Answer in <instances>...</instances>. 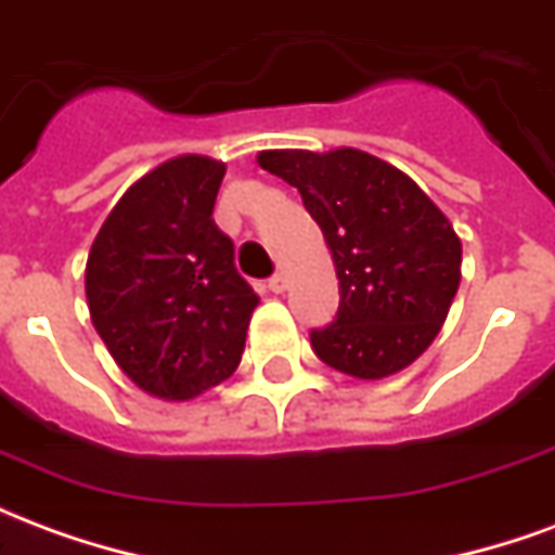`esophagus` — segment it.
<instances>
[{
  "instance_id": "esophagus-1",
  "label": "esophagus",
  "mask_w": 555,
  "mask_h": 555,
  "mask_svg": "<svg viewBox=\"0 0 555 555\" xmlns=\"http://www.w3.org/2000/svg\"><path fill=\"white\" fill-rule=\"evenodd\" d=\"M288 273H276V276H270V282H267V288L273 291V294H282V291L288 288Z\"/></svg>"
}]
</instances>
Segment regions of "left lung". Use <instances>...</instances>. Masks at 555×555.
Segmentation results:
<instances>
[{
	"mask_svg": "<svg viewBox=\"0 0 555 555\" xmlns=\"http://www.w3.org/2000/svg\"><path fill=\"white\" fill-rule=\"evenodd\" d=\"M258 166L297 186L338 276L333 324L312 330L318 360L380 380L418 360L461 285V237L418 183L357 147L261 151Z\"/></svg>",
	"mask_w": 555,
	"mask_h": 555,
	"instance_id": "left-lung-1",
	"label": "left lung"
}]
</instances>
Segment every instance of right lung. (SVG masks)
<instances>
[{
  "mask_svg": "<svg viewBox=\"0 0 555 555\" xmlns=\"http://www.w3.org/2000/svg\"><path fill=\"white\" fill-rule=\"evenodd\" d=\"M225 163L166 159L127 190L91 243V324L118 369L154 398L186 401L241 362L258 294L210 219Z\"/></svg>",
  "mask_w": 555,
  "mask_h": 555,
  "instance_id": "right-lung-1",
  "label": "right lung"
}]
</instances>
